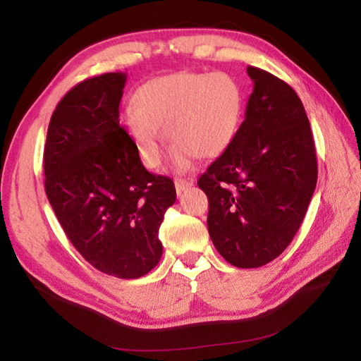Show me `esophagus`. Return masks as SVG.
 I'll return each mask as SVG.
<instances>
[{
    "instance_id": "obj_1",
    "label": "esophagus",
    "mask_w": 361,
    "mask_h": 361,
    "mask_svg": "<svg viewBox=\"0 0 361 361\" xmlns=\"http://www.w3.org/2000/svg\"><path fill=\"white\" fill-rule=\"evenodd\" d=\"M191 186H194V180L192 178L191 180L176 178L175 180V189H176V192H178V194H181L183 191H186V189L191 188Z\"/></svg>"
}]
</instances>
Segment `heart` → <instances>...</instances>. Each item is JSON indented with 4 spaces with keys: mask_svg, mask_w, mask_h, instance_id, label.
I'll return each mask as SVG.
<instances>
[{
    "mask_svg": "<svg viewBox=\"0 0 361 361\" xmlns=\"http://www.w3.org/2000/svg\"><path fill=\"white\" fill-rule=\"evenodd\" d=\"M132 103L119 122L143 166L154 169L161 162L162 130L173 143V167L186 170L195 156L216 157L234 142L245 111V90L226 71H178L140 85Z\"/></svg>",
    "mask_w": 361,
    "mask_h": 361,
    "instance_id": "heart-1",
    "label": "heart"
}]
</instances>
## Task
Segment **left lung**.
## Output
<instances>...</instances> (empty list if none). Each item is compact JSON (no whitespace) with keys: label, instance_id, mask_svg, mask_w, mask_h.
<instances>
[{"label":"left lung","instance_id":"obj_1","mask_svg":"<svg viewBox=\"0 0 361 361\" xmlns=\"http://www.w3.org/2000/svg\"><path fill=\"white\" fill-rule=\"evenodd\" d=\"M253 92L234 142L197 185L209 197V234L232 266L261 267L282 255L317 185L310 124L298 94L248 66Z\"/></svg>","mask_w":361,"mask_h":361}]
</instances>
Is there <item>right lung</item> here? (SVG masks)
<instances>
[{"mask_svg": "<svg viewBox=\"0 0 361 361\" xmlns=\"http://www.w3.org/2000/svg\"><path fill=\"white\" fill-rule=\"evenodd\" d=\"M126 73L75 85L54 111L44 146L46 194L85 261L118 279L148 274L162 256L159 228L173 181L143 167L119 126Z\"/></svg>", "mask_w": 361, "mask_h": 361, "instance_id": "obj_1", "label": "right lung"}]
</instances>
